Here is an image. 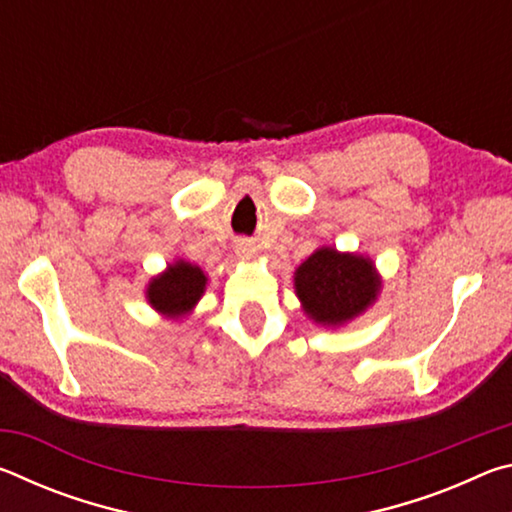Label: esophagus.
<instances>
[{
	"label": "esophagus",
	"instance_id": "1",
	"mask_svg": "<svg viewBox=\"0 0 512 512\" xmlns=\"http://www.w3.org/2000/svg\"><path fill=\"white\" fill-rule=\"evenodd\" d=\"M239 255H241V257H244V259H250V257H253V255H255V248H253V246H250V244H244V246H239Z\"/></svg>",
	"mask_w": 512,
	"mask_h": 512
}]
</instances>
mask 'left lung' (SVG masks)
<instances>
[{"instance_id": "left-lung-1", "label": "left lung", "mask_w": 512, "mask_h": 512, "mask_svg": "<svg viewBox=\"0 0 512 512\" xmlns=\"http://www.w3.org/2000/svg\"><path fill=\"white\" fill-rule=\"evenodd\" d=\"M293 287L314 323L339 327L377 300L381 280L372 259L323 246L296 268Z\"/></svg>"}]
</instances>
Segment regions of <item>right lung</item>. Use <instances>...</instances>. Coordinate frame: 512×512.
<instances>
[{
  "instance_id": "1",
  "label": "right lung",
  "mask_w": 512,
  "mask_h": 512,
  "mask_svg": "<svg viewBox=\"0 0 512 512\" xmlns=\"http://www.w3.org/2000/svg\"><path fill=\"white\" fill-rule=\"evenodd\" d=\"M207 277L201 266L178 259L167 266V271L151 277L146 287V300L167 318H183L192 314L196 302L205 293Z\"/></svg>"
}]
</instances>
